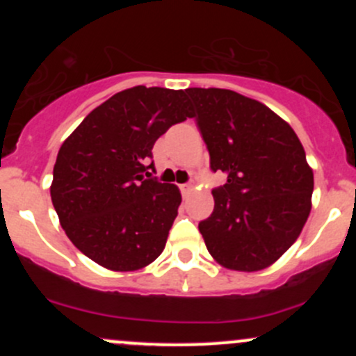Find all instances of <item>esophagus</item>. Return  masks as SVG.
I'll use <instances>...</instances> for the list:
<instances>
[{
	"mask_svg": "<svg viewBox=\"0 0 356 356\" xmlns=\"http://www.w3.org/2000/svg\"><path fill=\"white\" fill-rule=\"evenodd\" d=\"M179 188H181V191L184 193V195H186V193L191 191V189H193V184H191V182H188V184H181V186H179Z\"/></svg>",
	"mask_w": 356,
	"mask_h": 356,
	"instance_id": "34e87169",
	"label": "esophagus"
}]
</instances>
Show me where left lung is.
<instances>
[{
  "label": "left lung",
  "mask_w": 356,
  "mask_h": 356,
  "mask_svg": "<svg viewBox=\"0 0 356 356\" xmlns=\"http://www.w3.org/2000/svg\"><path fill=\"white\" fill-rule=\"evenodd\" d=\"M213 172L215 208L200 232L222 267L257 272L298 239L312 210L314 172L296 132L264 103L231 89H186Z\"/></svg>",
  "instance_id": "8db88e82"
}]
</instances>
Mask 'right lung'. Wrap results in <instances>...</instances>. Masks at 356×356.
Segmentation results:
<instances>
[{"mask_svg":"<svg viewBox=\"0 0 356 356\" xmlns=\"http://www.w3.org/2000/svg\"><path fill=\"white\" fill-rule=\"evenodd\" d=\"M193 117L186 91L125 89L95 108L63 141L51 201L77 250L102 267L131 272L155 261L177 217L181 191L150 177L153 145Z\"/></svg>","mask_w":356,"mask_h":356,"instance_id":"obj_1","label":"right lung"}]
</instances>
